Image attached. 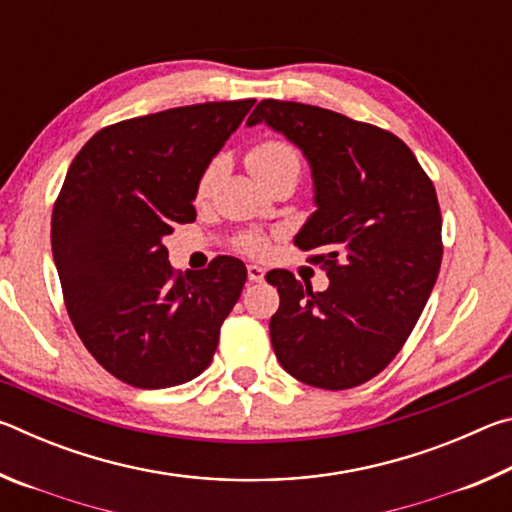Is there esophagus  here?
Instances as JSON below:
<instances>
[{"mask_svg": "<svg viewBox=\"0 0 512 512\" xmlns=\"http://www.w3.org/2000/svg\"><path fill=\"white\" fill-rule=\"evenodd\" d=\"M264 275H266V271H264L262 266L248 264V280H250V282H262Z\"/></svg>", "mask_w": 512, "mask_h": 512, "instance_id": "1", "label": "esophagus"}]
</instances>
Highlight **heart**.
<instances>
[{"label":"heart","mask_w":512,"mask_h":512,"mask_svg":"<svg viewBox=\"0 0 512 512\" xmlns=\"http://www.w3.org/2000/svg\"><path fill=\"white\" fill-rule=\"evenodd\" d=\"M246 164L253 176L257 178V183L266 187L275 183L280 178H293L298 180L302 162L298 151L293 149L291 144L282 142V140H264L255 144L253 149L248 151L246 155ZM216 173H219V162H210L205 167V171L201 173L196 185V198L203 201V198L210 196ZM239 248L244 250L248 255H266L268 253V239L259 232H246V235L239 237Z\"/></svg>","instance_id":"1"}]
</instances>
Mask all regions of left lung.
Returning <instances> with one entry per match:
<instances>
[{
  "mask_svg": "<svg viewBox=\"0 0 512 512\" xmlns=\"http://www.w3.org/2000/svg\"><path fill=\"white\" fill-rule=\"evenodd\" d=\"M268 124L305 153L318 210L296 235L323 250L325 291L271 271L280 307L271 343L291 377L345 391L379 375L418 323L443 259L436 189L400 137L334 110L264 99L248 126Z\"/></svg>",
  "mask_w": 512,
  "mask_h": 512,
  "instance_id": "1",
  "label": "left lung"
}]
</instances>
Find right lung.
Returning a JSON list of instances; mask_svg holds the SVG:
<instances>
[{"label": "right lung", "mask_w": 512, "mask_h": 512, "mask_svg": "<svg viewBox=\"0 0 512 512\" xmlns=\"http://www.w3.org/2000/svg\"><path fill=\"white\" fill-rule=\"evenodd\" d=\"M255 99L210 101L101 128L69 167L51 214L67 314L88 352L135 388L210 366L246 266L221 255L176 273L162 239L196 219V185Z\"/></svg>", "instance_id": "add662e5"}]
</instances>
